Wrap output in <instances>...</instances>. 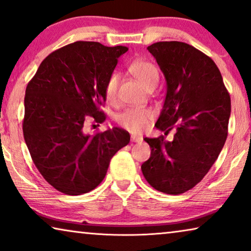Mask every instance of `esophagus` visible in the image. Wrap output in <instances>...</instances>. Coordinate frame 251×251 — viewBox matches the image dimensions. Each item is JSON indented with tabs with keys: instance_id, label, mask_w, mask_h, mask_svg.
I'll return each mask as SVG.
<instances>
[{
	"instance_id": "34e87169",
	"label": "esophagus",
	"mask_w": 251,
	"mask_h": 251,
	"mask_svg": "<svg viewBox=\"0 0 251 251\" xmlns=\"http://www.w3.org/2000/svg\"><path fill=\"white\" fill-rule=\"evenodd\" d=\"M130 140H132V142H135V143H141V142L143 141V137L141 135H137V134H132Z\"/></svg>"
}]
</instances>
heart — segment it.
<instances>
[{"label":"heart","mask_w":251,"mask_h":251,"mask_svg":"<svg viewBox=\"0 0 251 251\" xmlns=\"http://www.w3.org/2000/svg\"><path fill=\"white\" fill-rule=\"evenodd\" d=\"M129 73L148 90L154 89L159 81V73L156 67L144 59H136L128 67ZM119 85V75L113 73L108 77L104 87V95L109 102H114L117 98ZM153 118V113L150 109L143 108H129L118 115V124L128 129L129 132L138 133L148 126L149 122Z\"/></svg>","instance_id":"obj_1"}]
</instances>
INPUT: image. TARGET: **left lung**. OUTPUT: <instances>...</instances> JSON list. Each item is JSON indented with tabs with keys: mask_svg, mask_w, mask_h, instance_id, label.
I'll return each instance as SVG.
<instances>
[{
	"mask_svg": "<svg viewBox=\"0 0 251 251\" xmlns=\"http://www.w3.org/2000/svg\"><path fill=\"white\" fill-rule=\"evenodd\" d=\"M167 82L155 127L174 140L145 137L151 156L141 169L153 188L179 195L196 186L216 161L227 136L231 99L211 57L181 42L148 47Z\"/></svg>",
	"mask_w": 251,
	"mask_h": 251,
	"instance_id": "1",
	"label": "left lung"
}]
</instances>
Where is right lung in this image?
I'll return each instance as SVG.
<instances>
[{"mask_svg":"<svg viewBox=\"0 0 251 251\" xmlns=\"http://www.w3.org/2000/svg\"><path fill=\"white\" fill-rule=\"evenodd\" d=\"M128 48L75 42L42 62L25 89L22 129L37 169L66 195H82L103 180L115 153L129 143V133L114 127L89 135L90 118L102 123L99 107L118 58Z\"/></svg>","mask_w":251,"mask_h":251,"instance_id":"add662e5","label":"right lung"}]
</instances>
